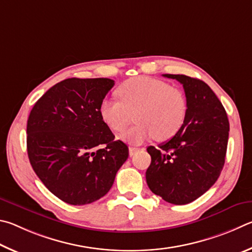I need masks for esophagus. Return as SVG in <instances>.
<instances>
[{"label": "esophagus", "instance_id": "34e87169", "mask_svg": "<svg viewBox=\"0 0 252 252\" xmlns=\"http://www.w3.org/2000/svg\"><path fill=\"white\" fill-rule=\"evenodd\" d=\"M139 151V148L138 147H135V146H130L129 147V156L131 157V156H134L136 153H137Z\"/></svg>", "mask_w": 252, "mask_h": 252}]
</instances>
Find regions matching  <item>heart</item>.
<instances>
[{
  "mask_svg": "<svg viewBox=\"0 0 252 252\" xmlns=\"http://www.w3.org/2000/svg\"><path fill=\"white\" fill-rule=\"evenodd\" d=\"M121 101L104 99L99 116L114 133H122L133 122L137 124L121 137L142 143L151 137L166 142L179 133L187 117L188 104L184 92L160 79L138 76L123 83L117 90Z\"/></svg>",
  "mask_w": 252,
  "mask_h": 252,
  "instance_id": "heart-1",
  "label": "heart"
}]
</instances>
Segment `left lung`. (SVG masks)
I'll use <instances>...</instances> for the list:
<instances>
[{
	"mask_svg": "<svg viewBox=\"0 0 252 252\" xmlns=\"http://www.w3.org/2000/svg\"><path fill=\"white\" fill-rule=\"evenodd\" d=\"M183 84L188 110L179 133L159 148L149 146L146 182L155 195L174 205L196 200L217 182L226 158L229 121L221 101L200 79L164 74Z\"/></svg>",
	"mask_w": 252,
	"mask_h": 252,
	"instance_id": "left-lung-1",
	"label": "left lung"
}]
</instances>
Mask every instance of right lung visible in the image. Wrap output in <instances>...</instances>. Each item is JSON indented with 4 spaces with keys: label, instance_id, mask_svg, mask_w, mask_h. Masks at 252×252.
Listing matches in <instances>:
<instances>
[{
    "label": "right lung",
    "instance_id": "1",
    "mask_svg": "<svg viewBox=\"0 0 252 252\" xmlns=\"http://www.w3.org/2000/svg\"><path fill=\"white\" fill-rule=\"evenodd\" d=\"M109 78H67L51 87L31 110L28 155L53 195L69 205L98 200L112 188L128 147L99 116L114 86Z\"/></svg>",
    "mask_w": 252,
    "mask_h": 252
}]
</instances>
